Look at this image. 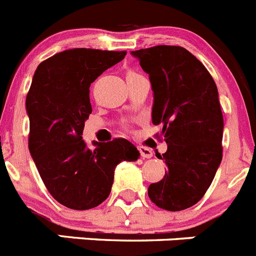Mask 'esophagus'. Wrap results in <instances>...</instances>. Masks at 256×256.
I'll return each instance as SVG.
<instances>
[{"mask_svg":"<svg viewBox=\"0 0 256 256\" xmlns=\"http://www.w3.org/2000/svg\"><path fill=\"white\" fill-rule=\"evenodd\" d=\"M138 150L144 159H150L151 156H152V150H150V148L141 146V148H138Z\"/></svg>","mask_w":256,"mask_h":256,"instance_id":"esophagus-1","label":"esophagus"}]
</instances>
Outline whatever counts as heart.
<instances>
[{"instance_id": "b5f03b06", "label": "heart", "mask_w": 256, "mask_h": 256, "mask_svg": "<svg viewBox=\"0 0 256 256\" xmlns=\"http://www.w3.org/2000/svg\"><path fill=\"white\" fill-rule=\"evenodd\" d=\"M130 74H134V73H130Z\"/></svg>"}]
</instances>
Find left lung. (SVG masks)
<instances>
[{
    "mask_svg": "<svg viewBox=\"0 0 256 256\" xmlns=\"http://www.w3.org/2000/svg\"><path fill=\"white\" fill-rule=\"evenodd\" d=\"M148 74L152 123L168 144L159 156L168 170L148 186L156 206L180 212L205 195L222 162L223 114L218 88L206 68L186 48L155 46L130 52Z\"/></svg>",
    "mask_w": 256,
    "mask_h": 256,
    "instance_id": "8db88e82",
    "label": "left lung"
}]
</instances>
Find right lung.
I'll use <instances>...</instances> for the list:
<instances>
[{
    "label": "right lung",
    "mask_w": 256,
    "mask_h": 256,
    "mask_svg": "<svg viewBox=\"0 0 256 256\" xmlns=\"http://www.w3.org/2000/svg\"><path fill=\"white\" fill-rule=\"evenodd\" d=\"M126 51L74 48L38 65L26 108L29 152L52 198L69 209L87 210L108 198L119 162L140 151L123 138L87 148L82 134L92 112L90 86L118 64Z\"/></svg>",
    "instance_id": "add662e5"
}]
</instances>
